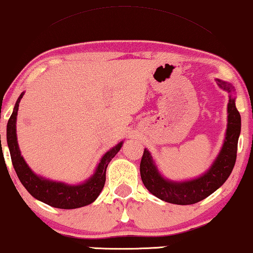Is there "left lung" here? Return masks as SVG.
I'll return each instance as SVG.
<instances>
[{
  "label": "left lung",
  "instance_id": "1",
  "mask_svg": "<svg viewBox=\"0 0 253 253\" xmlns=\"http://www.w3.org/2000/svg\"><path fill=\"white\" fill-rule=\"evenodd\" d=\"M218 85L226 91H233V87L228 83L218 81ZM239 134H241V114L236 107L235 98L230 95L225 141L211 168L203 176L196 180L177 182V183L170 182L165 180L159 174L149 152L145 149L140 162V174L143 184L154 196L165 202L180 204V206L200 202L218 189L231 174L237 158Z\"/></svg>",
  "mask_w": 253,
  "mask_h": 253
}]
</instances>
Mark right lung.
<instances>
[{
    "label": "right lung",
    "instance_id": "right-lung-1",
    "mask_svg": "<svg viewBox=\"0 0 253 253\" xmlns=\"http://www.w3.org/2000/svg\"><path fill=\"white\" fill-rule=\"evenodd\" d=\"M23 94L24 93H22L16 101L14 111H12L7 125V142L9 150H10L11 162L21 183L36 200H40L53 208L76 209V208L85 207L92 203L103 190L105 181H106L107 166L120 150L123 142L113 147L103 156L94 175L85 183L81 185H68L59 183V182L44 180V178L37 176L28 167L24 159L21 156L20 149H18L17 137H16V117H17L18 104H20Z\"/></svg>",
    "mask_w": 253,
    "mask_h": 253
}]
</instances>
